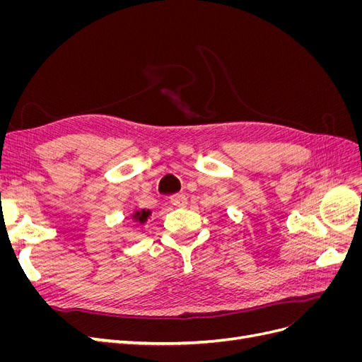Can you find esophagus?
I'll use <instances>...</instances> for the list:
<instances>
[{"label": "esophagus", "mask_w": 362, "mask_h": 362, "mask_svg": "<svg viewBox=\"0 0 362 362\" xmlns=\"http://www.w3.org/2000/svg\"><path fill=\"white\" fill-rule=\"evenodd\" d=\"M170 204L173 206H185L187 205V198H185V194H173L170 198Z\"/></svg>", "instance_id": "1"}]
</instances>
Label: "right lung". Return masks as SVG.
Returning a JSON list of instances; mask_svg holds the SVG:
<instances>
[{
	"instance_id": "add662e5",
	"label": "right lung",
	"mask_w": 362,
	"mask_h": 362,
	"mask_svg": "<svg viewBox=\"0 0 362 362\" xmlns=\"http://www.w3.org/2000/svg\"><path fill=\"white\" fill-rule=\"evenodd\" d=\"M151 214H152L151 210H145V208H141V210H136L129 217H131V221H133L136 225L144 226L148 222V218H149Z\"/></svg>"
}]
</instances>
